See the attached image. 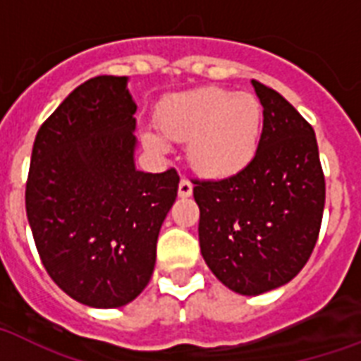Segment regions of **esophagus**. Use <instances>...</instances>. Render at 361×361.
I'll return each instance as SVG.
<instances>
[{
	"instance_id": "34e87169",
	"label": "esophagus",
	"mask_w": 361,
	"mask_h": 361,
	"mask_svg": "<svg viewBox=\"0 0 361 361\" xmlns=\"http://www.w3.org/2000/svg\"><path fill=\"white\" fill-rule=\"evenodd\" d=\"M178 195H180V197H188V195H192V183H190L188 178H180V183H178Z\"/></svg>"
}]
</instances>
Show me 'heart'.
I'll return each mask as SVG.
<instances>
[{
  "mask_svg": "<svg viewBox=\"0 0 361 361\" xmlns=\"http://www.w3.org/2000/svg\"><path fill=\"white\" fill-rule=\"evenodd\" d=\"M158 130L173 141L188 142V160L207 177H230L252 161L262 135V107L250 94L200 88L169 97L156 116ZM152 152H166L160 137L147 133Z\"/></svg>",
  "mask_w": 361,
  "mask_h": 361,
  "instance_id": "b5f03b06",
  "label": "heart"
}]
</instances>
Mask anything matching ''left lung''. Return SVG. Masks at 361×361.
I'll list each match as a JSON object with an SVG mask.
<instances>
[{"label": "left lung", "mask_w": 361, "mask_h": 361, "mask_svg": "<svg viewBox=\"0 0 361 361\" xmlns=\"http://www.w3.org/2000/svg\"><path fill=\"white\" fill-rule=\"evenodd\" d=\"M252 85L264 107L252 161L231 177L192 180L201 256L222 284L243 295L269 292L303 269L326 201L312 126L279 92Z\"/></svg>", "instance_id": "obj_1"}]
</instances>
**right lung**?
<instances>
[{
  "label": "right lung",
  "instance_id": "obj_1",
  "mask_svg": "<svg viewBox=\"0 0 361 361\" xmlns=\"http://www.w3.org/2000/svg\"><path fill=\"white\" fill-rule=\"evenodd\" d=\"M126 77L77 86L33 142L26 212L44 269L73 300L130 303L149 284L178 175L137 171V105Z\"/></svg>",
  "mask_w": 361,
  "mask_h": 361
}]
</instances>
